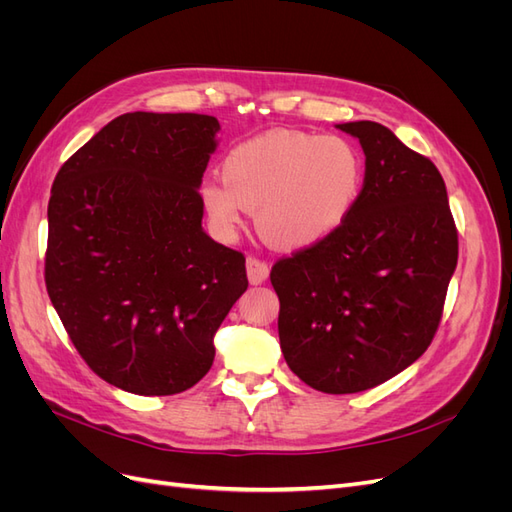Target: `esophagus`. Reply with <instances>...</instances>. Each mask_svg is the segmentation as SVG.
I'll return each instance as SVG.
<instances>
[{"mask_svg": "<svg viewBox=\"0 0 512 512\" xmlns=\"http://www.w3.org/2000/svg\"><path fill=\"white\" fill-rule=\"evenodd\" d=\"M269 277V265L265 260H260L258 256H247V280L250 284L258 286Z\"/></svg>", "mask_w": 512, "mask_h": 512, "instance_id": "esophagus-1", "label": "esophagus"}]
</instances>
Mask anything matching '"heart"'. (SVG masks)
I'll return each mask as SVG.
<instances>
[{
  "instance_id": "heart-1",
  "label": "heart",
  "mask_w": 512,
  "mask_h": 512,
  "mask_svg": "<svg viewBox=\"0 0 512 512\" xmlns=\"http://www.w3.org/2000/svg\"><path fill=\"white\" fill-rule=\"evenodd\" d=\"M222 179H209L200 200L211 224L230 235L241 211H256L260 235L301 250L342 228L363 196L367 166L348 138L271 130L228 151Z\"/></svg>"
}]
</instances>
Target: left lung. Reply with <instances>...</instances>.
I'll return each mask as SVG.
<instances>
[{"instance_id":"1","label":"left lung","mask_w":512,"mask_h":512,"mask_svg":"<svg viewBox=\"0 0 512 512\" xmlns=\"http://www.w3.org/2000/svg\"><path fill=\"white\" fill-rule=\"evenodd\" d=\"M359 138L367 179L348 222L271 269L288 367L316 391H367L397 376L436 335L457 267V226L429 158L376 121Z\"/></svg>"}]
</instances>
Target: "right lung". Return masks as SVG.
Masks as SVG:
<instances>
[{
  "label": "right lung",
  "mask_w": 512,
  "mask_h": 512,
  "mask_svg": "<svg viewBox=\"0 0 512 512\" xmlns=\"http://www.w3.org/2000/svg\"><path fill=\"white\" fill-rule=\"evenodd\" d=\"M220 123L126 113L59 168L44 284L89 369L136 395L188 391L247 288L245 256L200 226V181Z\"/></svg>",
  "instance_id": "1"
}]
</instances>
